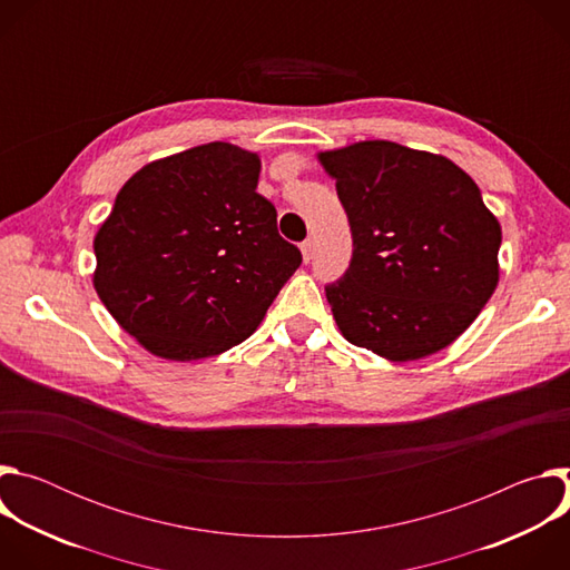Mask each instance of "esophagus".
<instances>
[{
    "label": "esophagus",
    "instance_id": "1",
    "mask_svg": "<svg viewBox=\"0 0 570 570\" xmlns=\"http://www.w3.org/2000/svg\"><path fill=\"white\" fill-rule=\"evenodd\" d=\"M299 250H302V259L308 264L311 259H313V240L311 238H306L302 246H299Z\"/></svg>",
    "mask_w": 570,
    "mask_h": 570
}]
</instances>
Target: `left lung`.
<instances>
[{
	"label": "left lung",
	"mask_w": 570,
	"mask_h": 570,
	"mask_svg": "<svg viewBox=\"0 0 570 570\" xmlns=\"http://www.w3.org/2000/svg\"><path fill=\"white\" fill-rule=\"evenodd\" d=\"M354 253L327 299L341 334L392 363L449 347L499 284L501 223L444 155L385 139L324 150Z\"/></svg>",
	"instance_id": "8db88e82"
}]
</instances>
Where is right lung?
Returning <instances> with one entry per match:
<instances>
[{
  "label": "right lung",
  "mask_w": 570,
  "mask_h": 570,
  "mask_svg": "<svg viewBox=\"0 0 570 570\" xmlns=\"http://www.w3.org/2000/svg\"><path fill=\"white\" fill-rule=\"evenodd\" d=\"M262 159L209 141L141 167L95 236V288L144 350L223 354L253 336L302 255L257 194Z\"/></svg>",
  "instance_id": "add662e5"
}]
</instances>
